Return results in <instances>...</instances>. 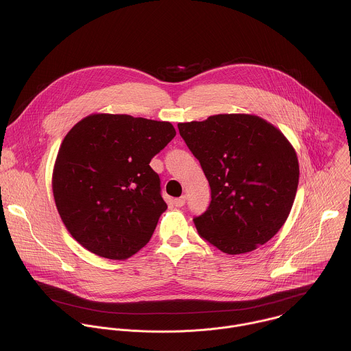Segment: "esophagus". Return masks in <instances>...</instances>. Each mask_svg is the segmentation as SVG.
Returning a JSON list of instances; mask_svg holds the SVG:
<instances>
[{"instance_id": "1", "label": "esophagus", "mask_w": 351, "mask_h": 351, "mask_svg": "<svg viewBox=\"0 0 351 351\" xmlns=\"http://www.w3.org/2000/svg\"><path fill=\"white\" fill-rule=\"evenodd\" d=\"M185 201H186V197H185V196H181V197H178V199H174L173 202H174V205H176V206L181 208V206H184V205H185Z\"/></svg>"}]
</instances>
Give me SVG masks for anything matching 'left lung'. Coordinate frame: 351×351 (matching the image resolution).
Masks as SVG:
<instances>
[{
    "label": "left lung",
    "mask_w": 351,
    "mask_h": 351,
    "mask_svg": "<svg viewBox=\"0 0 351 351\" xmlns=\"http://www.w3.org/2000/svg\"><path fill=\"white\" fill-rule=\"evenodd\" d=\"M210 186L208 209L195 217L201 238L238 255L269 242L284 226L299 185L298 154L285 135L247 113L178 124Z\"/></svg>",
    "instance_id": "left-lung-1"
}]
</instances>
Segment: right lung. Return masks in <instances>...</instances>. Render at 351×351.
Masks as SVG:
<instances>
[{
  "label": "right lung",
  "mask_w": 351,
  "mask_h": 351,
  "mask_svg": "<svg viewBox=\"0 0 351 351\" xmlns=\"http://www.w3.org/2000/svg\"><path fill=\"white\" fill-rule=\"evenodd\" d=\"M174 136L169 121L112 113H92L67 132L52 170V193L81 246L124 261L149 243L167 208L150 160Z\"/></svg>",
  "instance_id": "add662e5"
}]
</instances>
